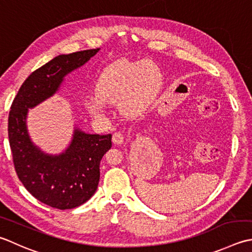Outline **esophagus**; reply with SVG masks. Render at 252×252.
Listing matches in <instances>:
<instances>
[{
  "mask_svg": "<svg viewBox=\"0 0 252 252\" xmlns=\"http://www.w3.org/2000/svg\"><path fill=\"white\" fill-rule=\"evenodd\" d=\"M112 142L117 145L123 144V143H125V135H123L121 132H116L115 134L112 135Z\"/></svg>",
  "mask_w": 252,
  "mask_h": 252,
  "instance_id": "esophagus-1",
  "label": "esophagus"
}]
</instances>
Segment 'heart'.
I'll list each match as a JSON object with an SVG mask.
<instances>
[{
  "instance_id": "b5f03b06",
  "label": "heart",
  "mask_w": 252,
  "mask_h": 252,
  "mask_svg": "<svg viewBox=\"0 0 252 252\" xmlns=\"http://www.w3.org/2000/svg\"><path fill=\"white\" fill-rule=\"evenodd\" d=\"M164 75L152 61L118 60L108 65L98 77L97 95L85 99L92 115L105 117L110 103L121 100V109L126 115L141 116L153 107L159 97Z\"/></svg>"
}]
</instances>
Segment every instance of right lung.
I'll list each match as a JSON object with an SVG mask.
<instances>
[{
    "label": "right lung",
    "mask_w": 252,
    "mask_h": 252,
    "mask_svg": "<svg viewBox=\"0 0 252 252\" xmlns=\"http://www.w3.org/2000/svg\"><path fill=\"white\" fill-rule=\"evenodd\" d=\"M100 49L60 54L32 72L19 88L8 116V140L15 170L25 188L42 203L59 210L77 208L95 193L100 160L111 149V134H90L74 125L70 144L49 154L28 132L29 109L60 91L65 76L86 64Z\"/></svg>",
    "instance_id": "add662e5"
}]
</instances>
